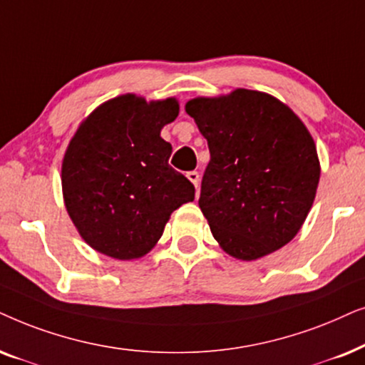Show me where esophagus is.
Masks as SVG:
<instances>
[{"instance_id": "obj_1", "label": "esophagus", "mask_w": 365, "mask_h": 365, "mask_svg": "<svg viewBox=\"0 0 365 365\" xmlns=\"http://www.w3.org/2000/svg\"><path fill=\"white\" fill-rule=\"evenodd\" d=\"M187 178L190 180L193 185H195V188L200 187V173H198V172H188Z\"/></svg>"}]
</instances>
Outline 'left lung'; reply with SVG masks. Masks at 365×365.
Masks as SVG:
<instances>
[{
    "label": "left lung",
    "mask_w": 365,
    "mask_h": 365,
    "mask_svg": "<svg viewBox=\"0 0 365 365\" xmlns=\"http://www.w3.org/2000/svg\"><path fill=\"white\" fill-rule=\"evenodd\" d=\"M185 111L210 150L198 207L222 250L250 262L287 245L320 178L307 126L275 96L245 88L197 96Z\"/></svg>",
    "instance_id": "left-lung-1"
}]
</instances>
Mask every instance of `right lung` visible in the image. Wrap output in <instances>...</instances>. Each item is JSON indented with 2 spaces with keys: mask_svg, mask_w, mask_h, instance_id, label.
I'll return each mask as SVG.
<instances>
[{
  "mask_svg": "<svg viewBox=\"0 0 365 365\" xmlns=\"http://www.w3.org/2000/svg\"><path fill=\"white\" fill-rule=\"evenodd\" d=\"M178 100L133 93L101 103L78 126L61 163L63 200L91 249L116 260L147 255L170 215L193 202L195 187L168 165L160 137L178 116Z\"/></svg>",
  "mask_w": 365,
  "mask_h": 365,
  "instance_id": "obj_1",
  "label": "right lung"
}]
</instances>
